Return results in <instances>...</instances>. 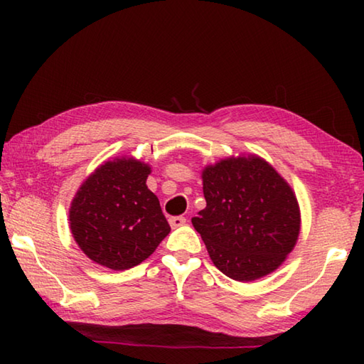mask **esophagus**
<instances>
[{"instance_id":"1","label":"esophagus","mask_w":364,"mask_h":364,"mask_svg":"<svg viewBox=\"0 0 364 364\" xmlns=\"http://www.w3.org/2000/svg\"><path fill=\"white\" fill-rule=\"evenodd\" d=\"M168 221L171 228H180L183 225H186V218L184 217H171Z\"/></svg>"}]
</instances>
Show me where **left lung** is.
<instances>
[{
    "label": "left lung",
    "mask_w": 364,
    "mask_h": 364,
    "mask_svg": "<svg viewBox=\"0 0 364 364\" xmlns=\"http://www.w3.org/2000/svg\"><path fill=\"white\" fill-rule=\"evenodd\" d=\"M207 205L193 218L212 262L234 281L269 274L300 232L294 191L257 156L225 159L202 171Z\"/></svg>",
    "instance_id": "8db88e82"
}]
</instances>
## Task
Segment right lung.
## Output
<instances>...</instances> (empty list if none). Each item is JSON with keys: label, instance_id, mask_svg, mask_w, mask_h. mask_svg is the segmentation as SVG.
Masks as SVG:
<instances>
[{"label": "right lung", "instance_id": "add662e5", "mask_svg": "<svg viewBox=\"0 0 364 364\" xmlns=\"http://www.w3.org/2000/svg\"><path fill=\"white\" fill-rule=\"evenodd\" d=\"M149 173V165L119 157L96 168L77 191L70 231L93 262L115 271L133 268L170 232L157 196L146 186Z\"/></svg>", "mask_w": 364, "mask_h": 364}]
</instances>
